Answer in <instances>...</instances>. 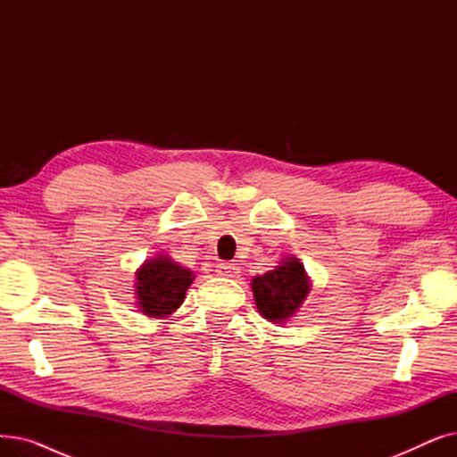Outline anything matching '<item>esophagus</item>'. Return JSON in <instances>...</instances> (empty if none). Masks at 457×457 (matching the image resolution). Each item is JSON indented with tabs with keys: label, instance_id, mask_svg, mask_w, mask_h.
<instances>
[{
	"label": "esophagus",
	"instance_id": "34e87169",
	"mask_svg": "<svg viewBox=\"0 0 457 457\" xmlns=\"http://www.w3.org/2000/svg\"><path fill=\"white\" fill-rule=\"evenodd\" d=\"M241 269H238L237 262H220V265H216V274L220 278H237Z\"/></svg>",
	"mask_w": 457,
	"mask_h": 457
}]
</instances>
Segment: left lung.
Instances as JSON below:
<instances>
[{"label":"left lung","instance_id":"left-lung-1","mask_svg":"<svg viewBox=\"0 0 457 457\" xmlns=\"http://www.w3.org/2000/svg\"><path fill=\"white\" fill-rule=\"evenodd\" d=\"M250 287L259 313L269 322L285 324L298 313L313 283L298 257H283L272 270L255 276Z\"/></svg>","mask_w":457,"mask_h":457}]
</instances>
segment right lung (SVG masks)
I'll list each match as a JSON object with an SVG mask.
<instances>
[{"instance_id":"right-lung-1","label":"right lung","mask_w":457,"mask_h":457,"mask_svg":"<svg viewBox=\"0 0 457 457\" xmlns=\"http://www.w3.org/2000/svg\"><path fill=\"white\" fill-rule=\"evenodd\" d=\"M195 272L170 255L157 253L142 262L135 272V305L137 311L150 319H166L185 302Z\"/></svg>"}]
</instances>
